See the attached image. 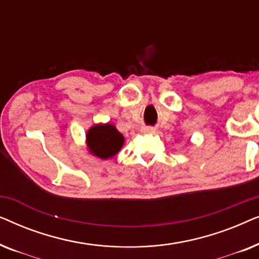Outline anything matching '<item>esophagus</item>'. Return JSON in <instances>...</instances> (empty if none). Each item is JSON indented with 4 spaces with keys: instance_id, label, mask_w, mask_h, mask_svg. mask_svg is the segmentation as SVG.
Wrapping results in <instances>:
<instances>
[{
    "instance_id": "esophagus-1",
    "label": "esophagus",
    "mask_w": 259,
    "mask_h": 259,
    "mask_svg": "<svg viewBox=\"0 0 259 259\" xmlns=\"http://www.w3.org/2000/svg\"><path fill=\"white\" fill-rule=\"evenodd\" d=\"M141 131H143V132H145V133H154L155 132V128L154 127H143V128H141Z\"/></svg>"
}]
</instances>
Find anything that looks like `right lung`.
Returning <instances> with one entry per match:
<instances>
[{
    "label": "right lung",
    "mask_w": 259,
    "mask_h": 259,
    "mask_svg": "<svg viewBox=\"0 0 259 259\" xmlns=\"http://www.w3.org/2000/svg\"><path fill=\"white\" fill-rule=\"evenodd\" d=\"M125 143V138L112 123H95L87 131L86 145L88 152L102 160L119 153Z\"/></svg>",
    "instance_id": "obj_1"
}]
</instances>
